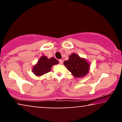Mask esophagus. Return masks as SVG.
<instances>
[{"label":"esophagus","instance_id":"obj_1","mask_svg":"<svg viewBox=\"0 0 122 122\" xmlns=\"http://www.w3.org/2000/svg\"><path fill=\"white\" fill-rule=\"evenodd\" d=\"M59 63L60 64H63V60L62 59H59Z\"/></svg>","mask_w":122,"mask_h":122}]
</instances>
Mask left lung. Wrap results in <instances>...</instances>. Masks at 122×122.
I'll return each mask as SVG.
<instances>
[{
    "label": "left lung",
    "mask_w": 122,
    "mask_h": 122,
    "mask_svg": "<svg viewBox=\"0 0 122 122\" xmlns=\"http://www.w3.org/2000/svg\"><path fill=\"white\" fill-rule=\"evenodd\" d=\"M64 64L67 69L72 73L75 77L84 76L88 73L90 66L86 60L81 58L77 54L73 53L69 59L65 61Z\"/></svg>",
    "instance_id": "1"
}]
</instances>
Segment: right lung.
I'll return each instance as SVG.
<instances>
[{"instance_id": "obj_1", "label": "right lung", "mask_w": 122, "mask_h": 122, "mask_svg": "<svg viewBox=\"0 0 122 122\" xmlns=\"http://www.w3.org/2000/svg\"><path fill=\"white\" fill-rule=\"evenodd\" d=\"M58 63L59 61L54 58L52 57L48 59L46 56H42L38 61L37 64L33 66V71L36 76H42L51 71V66L53 65L58 64Z\"/></svg>"}]
</instances>
